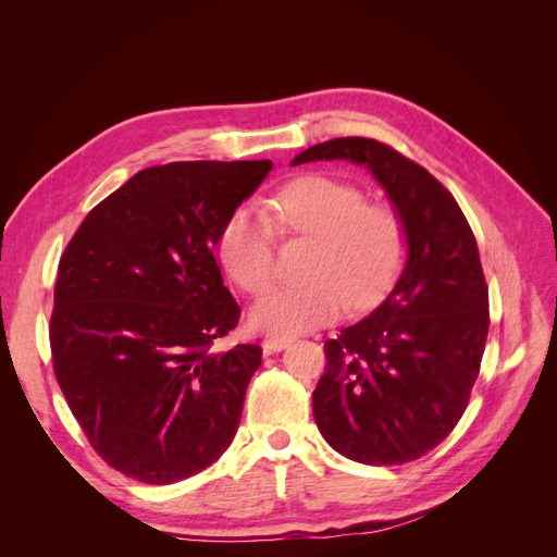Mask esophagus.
<instances>
[{"label": "esophagus", "instance_id": "1", "mask_svg": "<svg viewBox=\"0 0 557 557\" xmlns=\"http://www.w3.org/2000/svg\"><path fill=\"white\" fill-rule=\"evenodd\" d=\"M290 344H293L290 336H269V339H264L262 348H264L267 352H278V350H283V348H288Z\"/></svg>", "mask_w": 557, "mask_h": 557}]
</instances>
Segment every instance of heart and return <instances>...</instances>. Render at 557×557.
<instances>
[{
  "label": "heart",
  "mask_w": 557,
  "mask_h": 557,
  "mask_svg": "<svg viewBox=\"0 0 557 557\" xmlns=\"http://www.w3.org/2000/svg\"><path fill=\"white\" fill-rule=\"evenodd\" d=\"M283 232L315 239L305 285H276L248 311L252 330L293 336L327 325L348 305H379L407 260V230L395 209L367 205L348 181L305 174L288 181L269 201ZM227 276L246 293L264 290L274 278V223L256 207L234 211L218 237Z\"/></svg>",
  "instance_id": "1"
}]
</instances>
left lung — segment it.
<instances>
[{
    "label": "left lung",
    "instance_id": "obj_1",
    "mask_svg": "<svg viewBox=\"0 0 557 557\" xmlns=\"http://www.w3.org/2000/svg\"><path fill=\"white\" fill-rule=\"evenodd\" d=\"M348 160L376 178L407 230L393 290L325 344L313 416L325 442L362 465H401L462 418L487 336V285L458 201L423 166L364 137L315 144L290 162Z\"/></svg>",
    "mask_w": 557,
    "mask_h": 557
}]
</instances>
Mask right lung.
Segmentation results:
<instances>
[{
    "label": "right lung",
    "instance_id": "add662e5",
    "mask_svg": "<svg viewBox=\"0 0 557 557\" xmlns=\"http://www.w3.org/2000/svg\"><path fill=\"white\" fill-rule=\"evenodd\" d=\"M269 172V160L148 166L99 201L64 250L55 376L95 450L125 476L183 481L237 434L262 348L211 350L239 320L213 248Z\"/></svg>",
    "mask_w": 557,
    "mask_h": 557
}]
</instances>
